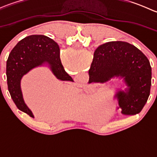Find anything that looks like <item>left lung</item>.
Here are the masks:
<instances>
[{
	"label": "left lung",
	"mask_w": 157,
	"mask_h": 157,
	"mask_svg": "<svg viewBox=\"0 0 157 157\" xmlns=\"http://www.w3.org/2000/svg\"><path fill=\"white\" fill-rule=\"evenodd\" d=\"M89 75L90 83H105L115 77L124 79L128 89L116 94L123 115L140 113L150 96V61L141 51L128 42H109L98 47Z\"/></svg>",
	"instance_id": "obj_1"
}]
</instances>
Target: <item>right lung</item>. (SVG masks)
Wrapping results in <instances>:
<instances>
[{
    "label": "right lung",
    "instance_id": "obj_1",
    "mask_svg": "<svg viewBox=\"0 0 157 157\" xmlns=\"http://www.w3.org/2000/svg\"><path fill=\"white\" fill-rule=\"evenodd\" d=\"M45 62L50 64L57 78L73 81L61 64L58 45L43 35H33L22 39L11 51L7 61V86L11 98L17 108L32 118L34 116L23 101L20 80L30 70Z\"/></svg>",
    "mask_w": 157,
    "mask_h": 157
}]
</instances>
